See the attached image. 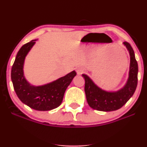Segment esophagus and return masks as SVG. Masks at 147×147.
I'll return each instance as SVG.
<instances>
[{
	"mask_svg": "<svg viewBox=\"0 0 147 147\" xmlns=\"http://www.w3.org/2000/svg\"><path fill=\"white\" fill-rule=\"evenodd\" d=\"M76 72H77V73L78 74V75H82L84 72V70L82 68H77L76 69Z\"/></svg>",
	"mask_w": 147,
	"mask_h": 147,
	"instance_id": "obj_1",
	"label": "esophagus"
}]
</instances>
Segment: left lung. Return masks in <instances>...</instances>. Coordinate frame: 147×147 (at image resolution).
I'll return each instance as SVG.
<instances>
[{
    "label": "left lung",
    "mask_w": 147,
    "mask_h": 147,
    "mask_svg": "<svg viewBox=\"0 0 147 147\" xmlns=\"http://www.w3.org/2000/svg\"><path fill=\"white\" fill-rule=\"evenodd\" d=\"M123 44L127 48L130 55L129 77L125 85L117 91H106L97 86L88 76L83 74L85 79L86 97L88 105L92 109L99 111L118 110L132 97L138 85V66L132 47L127 42Z\"/></svg>",
    "instance_id": "left-lung-1"
}]
</instances>
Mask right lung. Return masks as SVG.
<instances>
[{
    "instance_id": "obj_1",
    "label": "right lung",
    "mask_w": 147,
    "mask_h": 147,
    "mask_svg": "<svg viewBox=\"0 0 147 147\" xmlns=\"http://www.w3.org/2000/svg\"><path fill=\"white\" fill-rule=\"evenodd\" d=\"M36 41L23 45L18 52L11 68V82L16 95L23 104L36 111H50L61 105L65 90L77 73L73 70L44 85L36 86L30 84L25 79L23 67L25 57Z\"/></svg>"
}]
</instances>
